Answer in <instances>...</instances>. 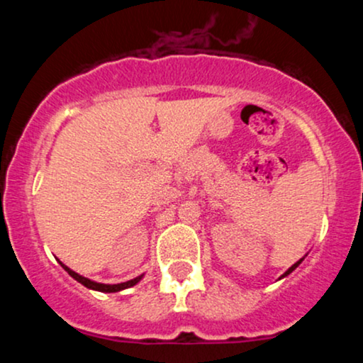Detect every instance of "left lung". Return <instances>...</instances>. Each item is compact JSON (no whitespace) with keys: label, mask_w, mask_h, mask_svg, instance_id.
Wrapping results in <instances>:
<instances>
[{"label":"left lung","mask_w":363,"mask_h":363,"mask_svg":"<svg viewBox=\"0 0 363 363\" xmlns=\"http://www.w3.org/2000/svg\"><path fill=\"white\" fill-rule=\"evenodd\" d=\"M302 259H303V257H302ZM302 259H301V261H297V262H295V264H294V266H290V268H289V269H286V272H285V274H283V277H286V274H290L291 272H294V269H295V268H297V266H298V264H301V262H302Z\"/></svg>","instance_id":"1"}]
</instances>
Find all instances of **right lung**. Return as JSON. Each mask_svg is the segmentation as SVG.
Returning <instances> with one entry per match:
<instances>
[{"label": "right lung", "mask_w": 363, "mask_h": 363, "mask_svg": "<svg viewBox=\"0 0 363 363\" xmlns=\"http://www.w3.org/2000/svg\"><path fill=\"white\" fill-rule=\"evenodd\" d=\"M61 266L62 268L66 269V272L69 273V277H73L74 280L77 281H80L82 285H85L86 289H91V290H99V291H119V290H124V289H129V286H133V285H136V283H138L140 280H141V277H138V278H133V280H129V281H124V283H118V285H104V283H97V281H91V280H89V278H85V277H80V274L78 273H74V272H72V269L68 268V266H65L61 262Z\"/></svg>", "instance_id": "obj_1"}]
</instances>
